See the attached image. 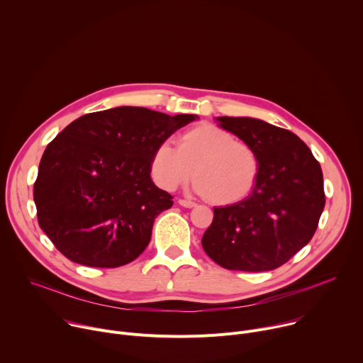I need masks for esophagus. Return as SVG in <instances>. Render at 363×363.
I'll list each match as a JSON object with an SVG mask.
<instances>
[{
	"label": "esophagus",
	"instance_id": "34e87169",
	"mask_svg": "<svg viewBox=\"0 0 363 363\" xmlns=\"http://www.w3.org/2000/svg\"><path fill=\"white\" fill-rule=\"evenodd\" d=\"M178 203H179L181 206H184V208H194V206L196 205L195 202H192V201H189V199H178Z\"/></svg>",
	"mask_w": 363,
	"mask_h": 363
}]
</instances>
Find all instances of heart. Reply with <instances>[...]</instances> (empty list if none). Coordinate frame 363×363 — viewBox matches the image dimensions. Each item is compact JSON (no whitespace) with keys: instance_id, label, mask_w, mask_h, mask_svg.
Returning <instances> with one entry per match:
<instances>
[{"instance_id":"1","label":"heart","mask_w":363,"mask_h":363,"mask_svg":"<svg viewBox=\"0 0 363 363\" xmlns=\"http://www.w3.org/2000/svg\"><path fill=\"white\" fill-rule=\"evenodd\" d=\"M153 181L167 191L188 182L194 174L195 191L216 205L244 199L260 175V158L247 142L228 130L202 123L182 132L177 147L164 140L155 146L149 162Z\"/></svg>"}]
</instances>
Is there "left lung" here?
Segmentation results:
<instances>
[{
    "label": "left lung",
    "mask_w": 363,
    "mask_h": 363,
    "mask_svg": "<svg viewBox=\"0 0 363 363\" xmlns=\"http://www.w3.org/2000/svg\"><path fill=\"white\" fill-rule=\"evenodd\" d=\"M260 158L254 189L214 208L202 247L227 270H274L312 240L325 208L323 174L312 150L293 132L254 118H216Z\"/></svg>",
    "instance_id": "1"
}]
</instances>
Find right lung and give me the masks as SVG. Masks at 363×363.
Instances as JSON below:
<instances>
[{
  "label": "right lung",
  "mask_w": 363,
  "mask_h": 363,
  "mask_svg": "<svg viewBox=\"0 0 363 363\" xmlns=\"http://www.w3.org/2000/svg\"><path fill=\"white\" fill-rule=\"evenodd\" d=\"M195 119L121 106L72 122L40 161L33 192L40 228L73 263L113 269L133 262L155 218L174 203L150 178L152 150Z\"/></svg>",
  "instance_id": "1"
}]
</instances>
